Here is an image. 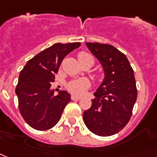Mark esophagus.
<instances>
[{
    "instance_id": "esophagus-1",
    "label": "esophagus",
    "mask_w": 157,
    "mask_h": 157,
    "mask_svg": "<svg viewBox=\"0 0 157 157\" xmlns=\"http://www.w3.org/2000/svg\"><path fill=\"white\" fill-rule=\"evenodd\" d=\"M71 100H78V99H80V97L77 95H71Z\"/></svg>"
}]
</instances>
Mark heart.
Masks as SVG:
<instances>
[{
    "label": "heart",
    "mask_w": 157,
    "mask_h": 157,
    "mask_svg": "<svg viewBox=\"0 0 157 157\" xmlns=\"http://www.w3.org/2000/svg\"><path fill=\"white\" fill-rule=\"evenodd\" d=\"M78 59H84V58H91L94 61L93 57L91 56V54L87 53L86 52H82L78 55ZM89 86V82L87 79L85 78H81V79H77V80H73L70 82L67 86V88L72 93H76V94H80L82 93L85 89H86Z\"/></svg>",
    "instance_id": "obj_1"
}]
</instances>
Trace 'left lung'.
I'll return each instance as SVG.
<instances>
[{
	"label": "left lung",
	"instance_id": "obj_1",
	"mask_svg": "<svg viewBox=\"0 0 157 157\" xmlns=\"http://www.w3.org/2000/svg\"><path fill=\"white\" fill-rule=\"evenodd\" d=\"M86 44L101 63L105 78L94 92L91 108L84 111L83 120L95 135L109 136L123 130L132 115L137 97L134 71L127 57L113 46Z\"/></svg>",
	"mask_w": 157,
	"mask_h": 157
}]
</instances>
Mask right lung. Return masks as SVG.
<instances>
[{"instance_id":"1","label":"right lung","mask_w":157,"mask_h":157,"mask_svg":"<svg viewBox=\"0 0 157 157\" xmlns=\"http://www.w3.org/2000/svg\"><path fill=\"white\" fill-rule=\"evenodd\" d=\"M80 45V42L56 43L28 60L21 71L15 89L19 110L33 129L47 130L55 126L71 101L66 91L54 95L50 87L64 58Z\"/></svg>"}]
</instances>
